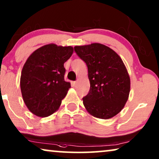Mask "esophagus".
Here are the masks:
<instances>
[{"label":"esophagus","mask_w":159,"mask_h":159,"mask_svg":"<svg viewBox=\"0 0 159 159\" xmlns=\"http://www.w3.org/2000/svg\"><path fill=\"white\" fill-rule=\"evenodd\" d=\"M72 84H73V86H74V87H75V86H76V84H77V81L73 82H72Z\"/></svg>","instance_id":"34e87169"}]
</instances>
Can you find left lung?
I'll use <instances>...</instances> for the list:
<instances>
[{
    "label": "left lung",
    "instance_id": "1",
    "mask_svg": "<svg viewBox=\"0 0 159 159\" xmlns=\"http://www.w3.org/2000/svg\"><path fill=\"white\" fill-rule=\"evenodd\" d=\"M86 63L90 88L83 104L93 116L108 119L125 107L130 92V78L120 56L101 43L75 47Z\"/></svg>",
    "mask_w": 159,
    "mask_h": 159
}]
</instances>
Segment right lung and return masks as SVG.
<instances>
[{
  "mask_svg": "<svg viewBox=\"0 0 159 159\" xmlns=\"http://www.w3.org/2000/svg\"><path fill=\"white\" fill-rule=\"evenodd\" d=\"M73 51L71 46L51 43L39 48L26 61L20 88L24 102L33 114L47 117L59 108L71 88L64 80V64Z\"/></svg>",
  "mask_w": 159,
  "mask_h": 159,
  "instance_id": "obj_1",
  "label": "right lung"
}]
</instances>
